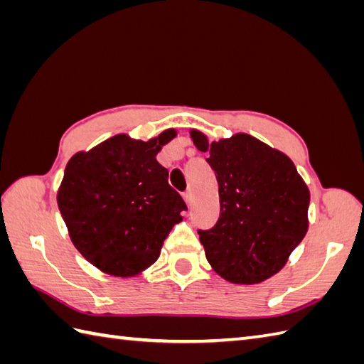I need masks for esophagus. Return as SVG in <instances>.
Here are the masks:
<instances>
[{"label":"esophagus","instance_id":"obj_1","mask_svg":"<svg viewBox=\"0 0 364 364\" xmlns=\"http://www.w3.org/2000/svg\"><path fill=\"white\" fill-rule=\"evenodd\" d=\"M183 198H184V202H186V205H188V206H191V203H192V194H191L189 191L184 192V194H183Z\"/></svg>","mask_w":364,"mask_h":364}]
</instances>
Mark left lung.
<instances>
[{
    "mask_svg": "<svg viewBox=\"0 0 364 364\" xmlns=\"http://www.w3.org/2000/svg\"><path fill=\"white\" fill-rule=\"evenodd\" d=\"M219 184L220 218L198 230L206 259L230 283L255 284L278 274L308 231L310 191L294 162L250 134L210 142L191 129Z\"/></svg>",
    "mask_w": 364,
    "mask_h": 364,
    "instance_id": "1",
    "label": "left lung"
}]
</instances>
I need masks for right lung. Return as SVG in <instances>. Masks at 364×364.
<instances>
[{"label": "right lung", "mask_w": 364, "mask_h": 364, "mask_svg": "<svg viewBox=\"0 0 364 364\" xmlns=\"http://www.w3.org/2000/svg\"><path fill=\"white\" fill-rule=\"evenodd\" d=\"M176 129L150 141L117 134L67 162L58 206L73 245L92 266L112 277H134L159 258L181 213V196L156 161Z\"/></svg>", "instance_id": "add662e5"}]
</instances>
